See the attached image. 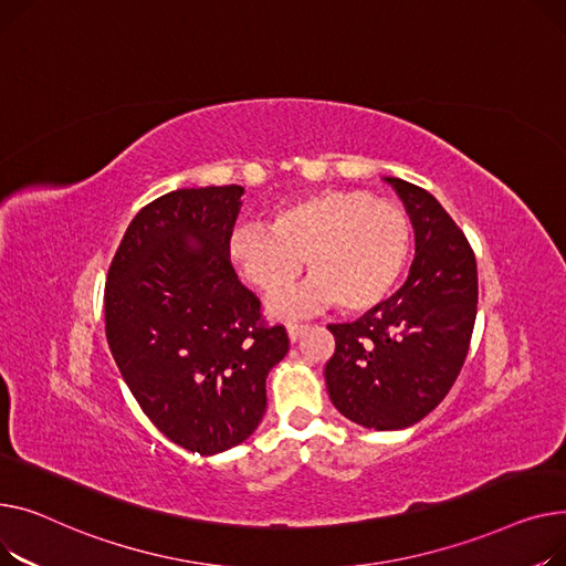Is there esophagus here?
<instances>
[{
	"instance_id": "1",
	"label": "esophagus",
	"mask_w": 566,
	"mask_h": 566,
	"mask_svg": "<svg viewBox=\"0 0 566 566\" xmlns=\"http://www.w3.org/2000/svg\"><path fill=\"white\" fill-rule=\"evenodd\" d=\"M285 328H287V336H290V340L294 343V340H296L298 336H302L304 331L308 328V324H304V322H294V319H292V322H287V324H285Z\"/></svg>"
}]
</instances>
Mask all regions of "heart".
I'll list each match as a JSON object with an SVG mask.
<instances>
[{"label": "heart", "instance_id": "heart-1", "mask_svg": "<svg viewBox=\"0 0 566 566\" xmlns=\"http://www.w3.org/2000/svg\"><path fill=\"white\" fill-rule=\"evenodd\" d=\"M411 251L405 208L360 189H322L279 206L264 226H238L226 253L235 272L268 298L287 294L304 272L308 287L276 311L334 302L370 311L400 281Z\"/></svg>", "mask_w": 566, "mask_h": 566}]
</instances>
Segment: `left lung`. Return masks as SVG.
Segmentation results:
<instances>
[{"mask_svg": "<svg viewBox=\"0 0 566 566\" xmlns=\"http://www.w3.org/2000/svg\"><path fill=\"white\" fill-rule=\"evenodd\" d=\"M386 182L416 232L407 283L349 324H328L336 352L324 377L331 402L368 429H405L434 411L467 360L478 313V264L463 230L427 189Z\"/></svg>", "mask_w": 566, "mask_h": 566, "instance_id": "8db88e82", "label": "left lung"}]
</instances>
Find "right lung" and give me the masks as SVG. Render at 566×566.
<instances>
[{"label":"right lung","mask_w":566,"mask_h":566,"mask_svg":"<svg viewBox=\"0 0 566 566\" xmlns=\"http://www.w3.org/2000/svg\"><path fill=\"white\" fill-rule=\"evenodd\" d=\"M240 185L176 189L142 208L109 264L105 328L118 370L150 422L180 448L217 454L247 441L287 354L226 244Z\"/></svg>","instance_id":"add662e5"}]
</instances>
